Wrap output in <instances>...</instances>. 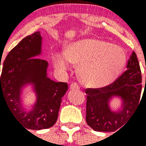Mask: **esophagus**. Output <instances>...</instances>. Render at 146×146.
<instances>
[{
	"label": "esophagus",
	"instance_id": "1",
	"mask_svg": "<svg viewBox=\"0 0 146 146\" xmlns=\"http://www.w3.org/2000/svg\"><path fill=\"white\" fill-rule=\"evenodd\" d=\"M70 89H72V90H78V89H80V86L76 82H73L70 86Z\"/></svg>",
	"mask_w": 146,
	"mask_h": 146
}]
</instances>
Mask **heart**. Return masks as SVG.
Returning <instances> with one entry per match:
<instances>
[{"mask_svg": "<svg viewBox=\"0 0 146 146\" xmlns=\"http://www.w3.org/2000/svg\"><path fill=\"white\" fill-rule=\"evenodd\" d=\"M70 62L78 66L81 82L92 88L111 84L124 68L127 54L119 45L97 38H86L73 42L66 49V55L57 53L54 66L66 70Z\"/></svg>", "mask_w": 146, "mask_h": 146, "instance_id": "heart-1", "label": "heart"}]
</instances>
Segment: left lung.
Instances as JSON below:
<instances>
[{
    "instance_id": "8db88e82",
    "label": "left lung",
    "mask_w": 146,
    "mask_h": 146,
    "mask_svg": "<svg viewBox=\"0 0 146 146\" xmlns=\"http://www.w3.org/2000/svg\"><path fill=\"white\" fill-rule=\"evenodd\" d=\"M127 70L111 84L99 89H86V122L95 131L113 132L129 120L140 101L141 70L136 53L133 51ZM114 96L122 99L117 111H111L110 100ZM122 128V127H121Z\"/></svg>"
}]
</instances>
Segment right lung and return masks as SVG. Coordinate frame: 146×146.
<instances>
[{
  "label": "right lung",
  "instance_id": "obj_1",
  "mask_svg": "<svg viewBox=\"0 0 146 146\" xmlns=\"http://www.w3.org/2000/svg\"><path fill=\"white\" fill-rule=\"evenodd\" d=\"M40 32L24 38L6 57L0 77V97L7 101L12 114L26 129H48L57 120L62 98L68 89L66 82L48 77V63L36 58L42 53ZM32 84L36 102L30 111L21 104L22 88Z\"/></svg>",
  "mask_w": 146,
  "mask_h": 146
}]
</instances>
